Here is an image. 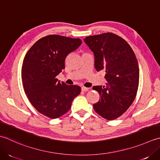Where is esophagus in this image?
Returning a JSON list of instances; mask_svg holds the SVG:
<instances>
[{
    "instance_id": "34e87169",
    "label": "esophagus",
    "mask_w": 160,
    "mask_h": 160,
    "mask_svg": "<svg viewBox=\"0 0 160 160\" xmlns=\"http://www.w3.org/2000/svg\"><path fill=\"white\" fill-rule=\"evenodd\" d=\"M81 89H82V91H83V92H87V91H89V88H87V87H81Z\"/></svg>"
}]
</instances>
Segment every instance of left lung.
<instances>
[{
    "label": "left lung",
    "mask_w": 160,
    "mask_h": 160,
    "mask_svg": "<svg viewBox=\"0 0 160 160\" xmlns=\"http://www.w3.org/2000/svg\"><path fill=\"white\" fill-rule=\"evenodd\" d=\"M94 55L97 71H105L107 85L94 86L100 99L93 109L105 119L114 120L134 101L139 86V68L130 45L117 34L108 32L84 39Z\"/></svg>",
    "instance_id": "8db88e82"
}]
</instances>
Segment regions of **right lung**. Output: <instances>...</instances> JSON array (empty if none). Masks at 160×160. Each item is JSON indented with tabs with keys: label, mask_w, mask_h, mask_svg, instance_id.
I'll return each instance as SVG.
<instances>
[{
	"label": "right lung",
	"mask_w": 160,
	"mask_h": 160,
	"mask_svg": "<svg viewBox=\"0 0 160 160\" xmlns=\"http://www.w3.org/2000/svg\"><path fill=\"white\" fill-rule=\"evenodd\" d=\"M82 43L80 39L52 34L37 41L26 53L21 70L23 89L41 114L51 118L61 117L80 94L79 86L67 85L56 76L65 68L67 55Z\"/></svg>",
	"instance_id": "obj_1"
}]
</instances>
